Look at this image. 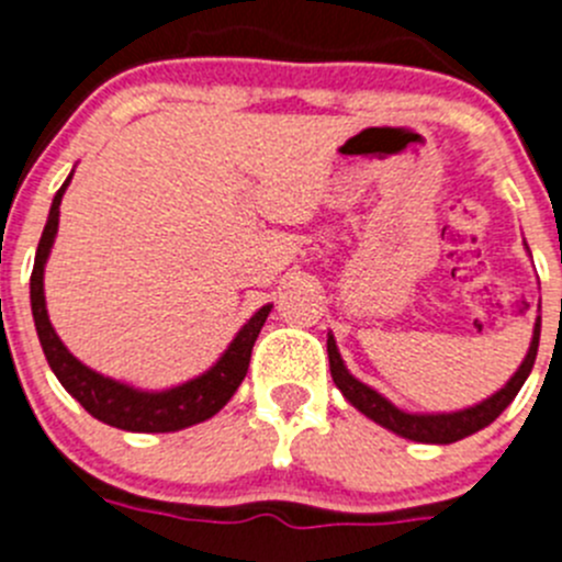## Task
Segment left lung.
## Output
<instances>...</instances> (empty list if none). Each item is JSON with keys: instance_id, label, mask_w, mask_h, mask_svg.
I'll use <instances>...</instances> for the list:
<instances>
[{"instance_id": "obj_1", "label": "left lung", "mask_w": 562, "mask_h": 562, "mask_svg": "<svg viewBox=\"0 0 562 562\" xmlns=\"http://www.w3.org/2000/svg\"><path fill=\"white\" fill-rule=\"evenodd\" d=\"M538 338H541V318L535 322L532 344H529V352L524 358V363L518 366L516 374L510 376L502 391H496L491 400L480 402L476 407L458 413H438V416H422V413H405L400 407H393L385 396L374 391V387L363 385L360 380H355L349 371H346L344 360L338 355V346H335L333 335L327 338V355H329V371H333L335 385L340 387L346 400L352 402L363 416H369L371 422L382 424L391 432L402 435V438L418 440V443H454V440L465 438V435H474L476 429L487 427L491 422L499 418V413L516 400V393L521 391L524 380L529 376L535 366V355H538Z\"/></svg>"}]
</instances>
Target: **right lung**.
<instances>
[{
  "label": "right lung",
  "instance_id": "right-lung-1",
  "mask_svg": "<svg viewBox=\"0 0 562 562\" xmlns=\"http://www.w3.org/2000/svg\"><path fill=\"white\" fill-rule=\"evenodd\" d=\"M68 182H71V177L63 182V188L52 199L49 218H46L44 235H41L38 251H35L33 277H30V302H33L35 329H38L44 355L49 360L55 376L60 380V385L93 418L110 424V427L127 429V432H177V429H186L191 424L216 416L227 405L229 396L238 391L240 382H244L246 369H249L251 346H255L257 335H260L266 318H269L271 305L260 307L244 324V329L235 335L229 349L222 355V360L213 369L204 371L196 380L186 382V385L171 387V391H135V387L124 385V382H115L110 376L91 371L75 355L68 352L63 340L57 338V333L49 324V316H46L44 299V263L46 257H49L52 244H55L57 218H60V199L66 193Z\"/></svg>",
  "mask_w": 562,
  "mask_h": 562
}]
</instances>
